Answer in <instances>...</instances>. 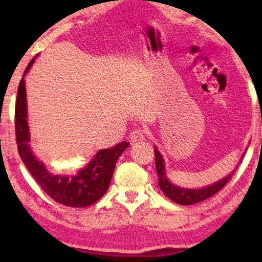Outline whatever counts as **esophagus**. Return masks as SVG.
I'll return each mask as SVG.
<instances>
[{"label":"esophagus","instance_id":"1","mask_svg":"<svg viewBox=\"0 0 262 262\" xmlns=\"http://www.w3.org/2000/svg\"><path fill=\"white\" fill-rule=\"evenodd\" d=\"M145 137V130L143 128H136V129L133 130L129 135V139L132 142H136V141H141Z\"/></svg>","mask_w":262,"mask_h":262}]
</instances>
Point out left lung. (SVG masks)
Returning <instances> with one entry per match:
<instances>
[{"mask_svg": "<svg viewBox=\"0 0 262 262\" xmlns=\"http://www.w3.org/2000/svg\"><path fill=\"white\" fill-rule=\"evenodd\" d=\"M155 158H156V170L158 174V185L163 193L166 195L168 199H171L172 201H174L179 205L188 206L194 205V203L201 202L206 199L216 194L219 190L224 187L225 185L229 183V180L232 178L233 173L236 171H233L232 173H230L227 178L220 180L219 183H216L211 186H208L206 188L202 189H185L177 187V186L172 185L170 181L167 180L165 176V167H164V161L159 154L158 150L155 149Z\"/></svg>", "mask_w": 262, "mask_h": 262, "instance_id": "8db88e82", "label": "left lung"}]
</instances>
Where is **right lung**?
<instances>
[{"label":"right lung","mask_w":262,"mask_h":262,"mask_svg":"<svg viewBox=\"0 0 262 262\" xmlns=\"http://www.w3.org/2000/svg\"><path fill=\"white\" fill-rule=\"evenodd\" d=\"M34 59L25 69L28 73ZM26 111V92L24 78L20 79L15 105V133L18 154L37 184L48 196L61 205L84 208L94 205L110 187L115 164L120 155L128 148V142H120L114 147L99 150L88 165L78 171L76 176L52 174L42 162L35 159L30 150V134Z\"/></svg>","instance_id":"add662e5"}]
</instances>
